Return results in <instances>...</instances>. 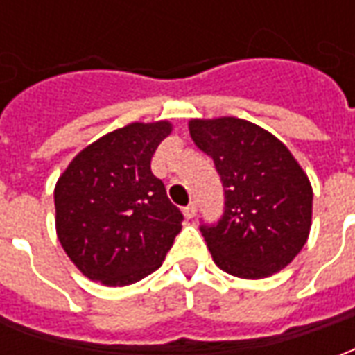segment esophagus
I'll list each match as a JSON object with an SVG mask.
<instances>
[{"label":"esophagus","mask_w":355,"mask_h":355,"mask_svg":"<svg viewBox=\"0 0 355 355\" xmlns=\"http://www.w3.org/2000/svg\"><path fill=\"white\" fill-rule=\"evenodd\" d=\"M196 211H198V209H196V203H190L188 207H184L182 213H184L186 218H193V216H196Z\"/></svg>","instance_id":"1"}]
</instances>
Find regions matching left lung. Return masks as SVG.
Returning a JSON list of instances; mask_svg holds the SVG:
<instances>
[{
    "mask_svg": "<svg viewBox=\"0 0 355 355\" xmlns=\"http://www.w3.org/2000/svg\"><path fill=\"white\" fill-rule=\"evenodd\" d=\"M193 144L213 157L224 186V215L201 226L226 274L262 279L300 253L312 228L313 190L291 150L261 125L234 116L193 117Z\"/></svg>",
    "mask_w": 355,
    "mask_h": 355,
    "instance_id": "1",
    "label": "left lung"
}]
</instances>
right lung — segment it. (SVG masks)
I'll use <instances>...</instances> for the list:
<instances>
[{"instance_id":"right-lung-1","label":"right lung","mask_w":355,"mask_h":355,"mask_svg":"<svg viewBox=\"0 0 355 355\" xmlns=\"http://www.w3.org/2000/svg\"><path fill=\"white\" fill-rule=\"evenodd\" d=\"M169 119L132 121L76 154L55 184V228L81 274L106 287L140 282L165 261L182 228L150 162Z\"/></svg>"}]
</instances>
